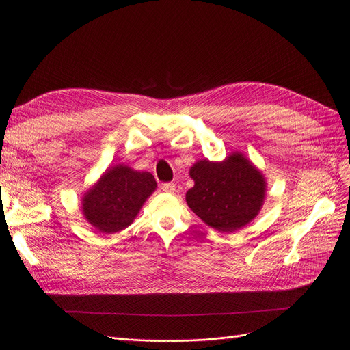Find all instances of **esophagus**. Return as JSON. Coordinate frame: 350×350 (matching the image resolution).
I'll return each instance as SVG.
<instances>
[{"mask_svg": "<svg viewBox=\"0 0 350 350\" xmlns=\"http://www.w3.org/2000/svg\"><path fill=\"white\" fill-rule=\"evenodd\" d=\"M161 189L165 193H174L176 191V185L174 183H163Z\"/></svg>", "mask_w": 350, "mask_h": 350, "instance_id": "1", "label": "esophagus"}]
</instances>
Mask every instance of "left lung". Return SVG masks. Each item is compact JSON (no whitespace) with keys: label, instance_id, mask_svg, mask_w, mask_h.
<instances>
[{"label":"left lung","instance_id":"obj_1","mask_svg":"<svg viewBox=\"0 0 350 350\" xmlns=\"http://www.w3.org/2000/svg\"><path fill=\"white\" fill-rule=\"evenodd\" d=\"M190 177L195 186L186 193L189 208L219 232H235L261 211L265 180L241 154L222 163L200 160L190 168Z\"/></svg>","mask_w":350,"mask_h":350}]
</instances>
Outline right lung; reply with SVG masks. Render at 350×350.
Listing matches in <instances>:
<instances>
[{"mask_svg": "<svg viewBox=\"0 0 350 350\" xmlns=\"http://www.w3.org/2000/svg\"><path fill=\"white\" fill-rule=\"evenodd\" d=\"M155 187L148 172H135L122 164L111 167L85 195L83 215L99 232L115 234L133 224Z\"/></svg>", "mask_w": 350, "mask_h": 350, "instance_id": "add662e5", "label": "right lung"}]
</instances>
